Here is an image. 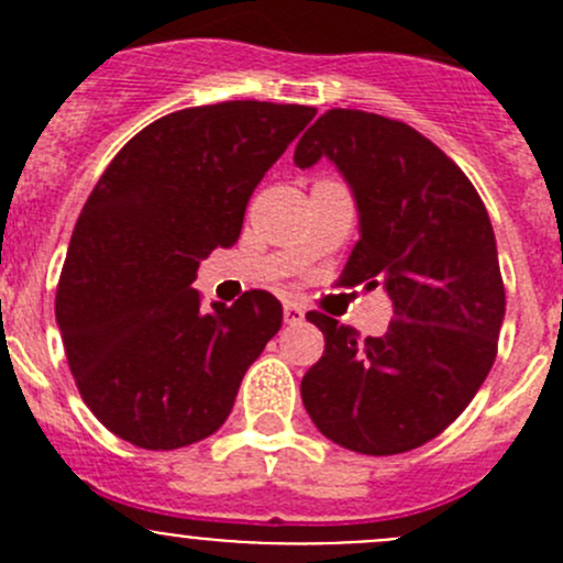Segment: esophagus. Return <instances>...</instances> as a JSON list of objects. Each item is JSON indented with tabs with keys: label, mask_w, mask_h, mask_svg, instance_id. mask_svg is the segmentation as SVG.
<instances>
[{
	"label": "esophagus",
	"mask_w": 563,
	"mask_h": 563,
	"mask_svg": "<svg viewBox=\"0 0 563 563\" xmlns=\"http://www.w3.org/2000/svg\"><path fill=\"white\" fill-rule=\"evenodd\" d=\"M283 321H286V323H302L305 321V310L299 308V305L286 302V305H283Z\"/></svg>",
	"instance_id": "esophagus-1"
}]
</instances>
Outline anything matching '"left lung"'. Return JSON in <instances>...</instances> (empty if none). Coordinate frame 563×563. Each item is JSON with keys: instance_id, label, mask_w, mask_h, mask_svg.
I'll use <instances>...</instances> for the list:
<instances>
[{"instance_id": "1", "label": "left lung", "mask_w": 563, "mask_h": 563, "mask_svg": "<svg viewBox=\"0 0 563 563\" xmlns=\"http://www.w3.org/2000/svg\"><path fill=\"white\" fill-rule=\"evenodd\" d=\"M329 157L360 209V242L340 283L387 288L395 318L356 338L323 313V356L305 373L316 428L362 455L417 450L474 400L501 332L504 280L479 192L430 139L397 119L332 108L299 139L294 163Z\"/></svg>"}]
</instances>
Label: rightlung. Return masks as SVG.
Segmentation results:
<instances>
[{
  "label": "right lung",
  "instance_id": "obj_1",
  "mask_svg": "<svg viewBox=\"0 0 563 563\" xmlns=\"http://www.w3.org/2000/svg\"><path fill=\"white\" fill-rule=\"evenodd\" d=\"M316 108L225 100L146 124L73 229L56 323L89 411L141 450H179L229 419L283 323L269 291L201 308V258L240 240L255 185Z\"/></svg>",
  "mask_w": 563,
  "mask_h": 563
}]
</instances>
